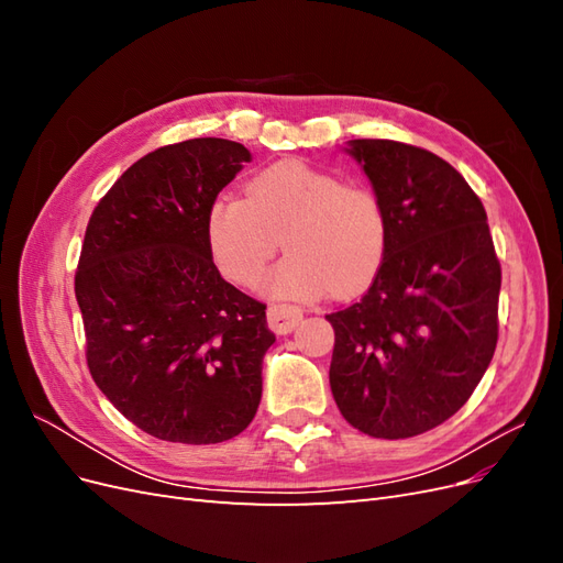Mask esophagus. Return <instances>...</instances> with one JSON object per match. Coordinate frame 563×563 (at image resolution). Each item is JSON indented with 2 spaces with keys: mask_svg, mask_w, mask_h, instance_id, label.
Here are the masks:
<instances>
[{
  "mask_svg": "<svg viewBox=\"0 0 563 563\" xmlns=\"http://www.w3.org/2000/svg\"><path fill=\"white\" fill-rule=\"evenodd\" d=\"M302 319V310L296 305H269L267 308V323L272 331L277 333H291Z\"/></svg>",
  "mask_w": 563,
  "mask_h": 563,
  "instance_id": "1",
  "label": "esophagus"
}]
</instances>
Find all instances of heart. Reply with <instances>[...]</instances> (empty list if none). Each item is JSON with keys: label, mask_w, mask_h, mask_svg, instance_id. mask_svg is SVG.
Wrapping results in <instances>:
<instances>
[{"label": "heart", "mask_w": 563, "mask_h": 563, "mask_svg": "<svg viewBox=\"0 0 563 563\" xmlns=\"http://www.w3.org/2000/svg\"><path fill=\"white\" fill-rule=\"evenodd\" d=\"M207 236L220 272L236 284H258L282 240L288 255L269 272L267 294L312 298L329 288L350 296L376 279L389 220L373 187L305 162H277L249 180L244 199L213 203Z\"/></svg>", "instance_id": "obj_1"}]
</instances>
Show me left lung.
Wrapping results in <instances>:
<instances>
[{
  "mask_svg": "<svg viewBox=\"0 0 563 563\" xmlns=\"http://www.w3.org/2000/svg\"><path fill=\"white\" fill-rule=\"evenodd\" d=\"M345 152L383 197L389 242L362 300L327 314L331 391L368 437L406 439L460 411L498 343L500 263L482 199L432 152L360 139Z\"/></svg>",
  "mask_w": 563,
  "mask_h": 563,
  "instance_id": "8db88e82",
  "label": "left lung"
}]
</instances>
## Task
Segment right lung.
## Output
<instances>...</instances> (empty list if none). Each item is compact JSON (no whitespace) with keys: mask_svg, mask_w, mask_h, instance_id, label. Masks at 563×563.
<instances>
[{"mask_svg":"<svg viewBox=\"0 0 563 563\" xmlns=\"http://www.w3.org/2000/svg\"><path fill=\"white\" fill-rule=\"evenodd\" d=\"M251 162L225 139L150 152L98 201L75 296L87 364L135 428L178 444L244 432L275 343L265 305L220 277L207 236L218 192Z\"/></svg>","mask_w":563,"mask_h":563,"instance_id":"1","label":"right lung"}]
</instances>
